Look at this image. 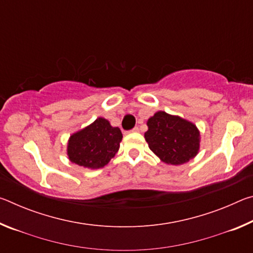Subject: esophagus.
Wrapping results in <instances>:
<instances>
[{"instance_id": "34e87169", "label": "esophagus", "mask_w": 253, "mask_h": 253, "mask_svg": "<svg viewBox=\"0 0 253 253\" xmlns=\"http://www.w3.org/2000/svg\"><path fill=\"white\" fill-rule=\"evenodd\" d=\"M138 130H139V128H138V127H135V128H132V129H131V131H132V132H137Z\"/></svg>"}]
</instances>
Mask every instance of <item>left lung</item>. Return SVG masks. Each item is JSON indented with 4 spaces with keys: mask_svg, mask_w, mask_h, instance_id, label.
Wrapping results in <instances>:
<instances>
[{
    "mask_svg": "<svg viewBox=\"0 0 253 253\" xmlns=\"http://www.w3.org/2000/svg\"><path fill=\"white\" fill-rule=\"evenodd\" d=\"M147 126L145 139L148 147L166 164H184L199 153L200 131L191 122L157 111Z\"/></svg>",
    "mask_w": 253,
    "mask_h": 253,
    "instance_id": "1",
    "label": "left lung"
}]
</instances>
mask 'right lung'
<instances>
[{"mask_svg": "<svg viewBox=\"0 0 253 253\" xmlns=\"http://www.w3.org/2000/svg\"><path fill=\"white\" fill-rule=\"evenodd\" d=\"M122 138L118 127H113L105 118H97L91 125L70 136L68 156L72 163L84 168H104L116 155Z\"/></svg>", "mask_w": 253, "mask_h": 253, "instance_id": "obj_1", "label": "right lung"}]
</instances>
